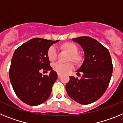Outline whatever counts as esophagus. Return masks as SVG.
Masks as SVG:
<instances>
[{
    "mask_svg": "<svg viewBox=\"0 0 123 123\" xmlns=\"http://www.w3.org/2000/svg\"><path fill=\"white\" fill-rule=\"evenodd\" d=\"M57 76H58V78L59 79V78L61 77V75L60 74H57Z\"/></svg>",
    "mask_w": 123,
    "mask_h": 123,
    "instance_id": "esophagus-1",
    "label": "esophagus"
}]
</instances>
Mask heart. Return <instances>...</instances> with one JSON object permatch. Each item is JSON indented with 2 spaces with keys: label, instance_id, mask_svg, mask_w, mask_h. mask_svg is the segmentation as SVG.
Returning <instances> with one entry per match:
<instances>
[{
  "label": "heart",
  "instance_id": "b5f03b06",
  "mask_svg": "<svg viewBox=\"0 0 123 123\" xmlns=\"http://www.w3.org/2000/svg\"><path fill=\"white\" fill-rule=\"evenodd\" d=\"M63 48L70 53L71 55V60L74 62L77 61L78 58L77 57V54L78 53V48L77 46L73 43H68L64 44L62 46ZM58 50L57 47L55 46H51L49 48L48 51V56L50 61H53L57 58ZM53 68L55 72L58 74H66L73 68V65L70 62H63L61 61H57L53 63Z\"/></svg>",
  "mask_w": 123,
  "mask_h": 123
}]
</instances>
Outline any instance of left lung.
Here are the masks:
<instances>
[{
  "instance_id": "8db88e82",
  "label": "left lung",
  "mask_w": 123,
  "mask_h": 123,
  "mask_svg": "<svg viewBox=\"0 0 123 123\" xmlns=\"http://www.w3.org/2000/svg\"><path fill=\"white\" fill-rule=\"evenodd\" d=\"M82 46L85 59L78 74L80 79L70 77L66 85L69 97L77 103L88 105L98 100L108 87L113 72L111 57L108 50L96 39L89 36L73 38Z\"/></svg>"
}]
</instances>
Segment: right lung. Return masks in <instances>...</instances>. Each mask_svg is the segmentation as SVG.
Here are the masks:
<instances>
[{"label": "right lung", "instance_id": "right-lung-1", "mask_svg": "<svg viewBox=\"0 0 123 123\" xmlns=\"http://www.w3.org/2000/svg\"><path fill=\"white\" fill-rule=\"evenodd\" d=\"M58 41L35 38L15 51L9 69L10 80L17 97L28 105H39L49 97L57 74L50 66L48 51ZM41 69L51 72L43 76Z\"/></svg>", "mask_w": 123, "mask_h": 123}]
</instances>
